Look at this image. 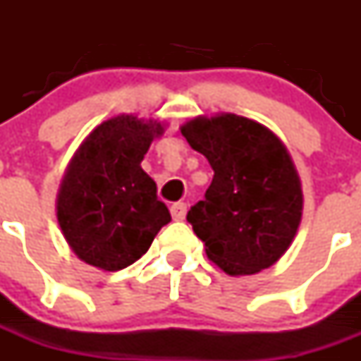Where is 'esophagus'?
<instances>
[{
	"label": "esophagus",
	"mask_w": 361,
	"mask_h": 361,
	"mask_svg": "<svg viewBox=\"0 0 361 361\" xmlns=\"http://www.w3.org/2000/svg\"><path fill=\"white\" fill-rule=\"evenodd\" d=\"M186 212H188L186 202H177L171 206V216H173V220H177V222L186 219Z\"/></svg>",
	"instance_id": "34e87169"
}]
</instances>
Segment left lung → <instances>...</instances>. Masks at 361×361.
Returning a JSON list of instances; mask_svg holds the SVG:
<instances>
[{
	"label": "left lung",
	"mask_w": 361,
	"mask_h": 361,
	"mask_svg": "<svg viewBox=\"0 0 361 361\" xmlns=\"http://www.w3.org/2000/svg\"><path fill=\"white\" fill-rule=\"evenodd\" d=\"M212 164L213 180L188 222L228 275H253L288 251L302 219V190L286 146L245 117H195L180 128Z\"/></svg>",
	"instance_id": "left-lung-1"
}]
</instances>
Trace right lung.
<instances>
[{
    "mask_svg": "<svg viewBox=\"0 0 361 361\" xmlns=\"http://www.w3.org/2000/svg\"><path fill=\"white\" fill-rule=\"evenodd\" d=\"M161 133L157 121L114 117L86 137L70 162L57 195V220L86 264L104 271L128 267L171 220L157 184L141 168Z\"/></svg>",
    "mask_w": 361,
    "mask_h": 361,
    "instance_id": "right-lung-1",
    "label": "right lung"
}]
</instances>
